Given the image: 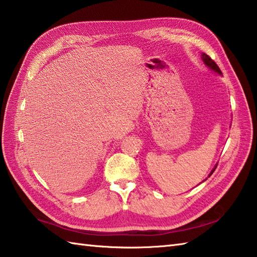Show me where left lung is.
<instances>
[{"label": "left lung", "instance_id": "8db88e82", "mask_svg": "<svg viewBox=\"0 0 257 257\" xmlns=\"http://www.w3.org/2000/svg\"><path fill=\"white\" fill-rule=\"evenodd\" d=\"M202 59H203V62L205 63V64L209 67V69L213 70L214 72H216V73H218V74H221V75H222V72H221V70H219V67L217 66L216 63L214 62V61L211 59V57H209L208 55H206L205 53H203V54H202ZM215 169H216V166L214 167V169H213V170H212V172H211V174H209L208 176H211V175L213 174V172L215 171Z\"/></svg>", "mask_w": 257, "mask_h": 257}]
</instances>
